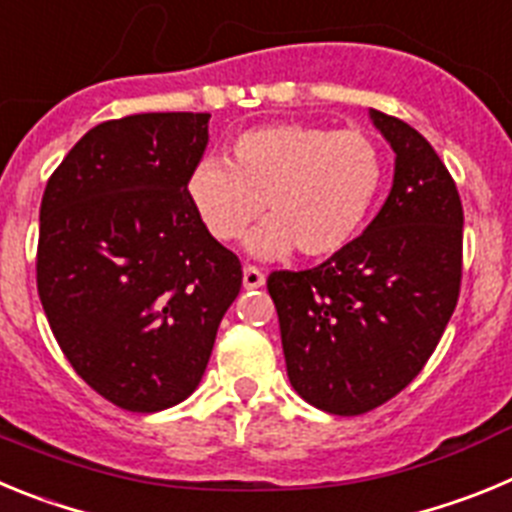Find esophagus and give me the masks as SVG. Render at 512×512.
I'll return each mask as SVG.
<instances>
[{"mask_svg":"<svg viewBox=\"0 0 512 512\" xmlns=\"http://www.w3.org/2000/svg\"><path fill=\"white\" fill-rule=\"evenodd\" d=\"M264 282L266 277L261 274V269H256V266H246V269H243V287L246 289H259L264 287Z\"/></svg>","mask_w":512,"mask_h":512,"instance_id":"obj_1","label":"esophagus"}]
</instances>
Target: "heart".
Returning <instances> with one entry per match:
<instances>
[{
    "label": "heart",
    "instance_id": "1",
    "mask_svg": "<svg viewBox=\"0 0 512 512\" xmlns=\"http://www.w3.org/2000/svg\"><path fill=\"white\" fill-rule=\"evenodd\" d=\"M382 179L384 156L372 135L279 122L238 135L228 164L200 161L187 192L220 243L238 241L266 205L271 217L248 238L253 256L279 259L297 248L323 259L354 241Z\"/></svg>",
    "mask_w": 512,
    "mask_h": 512
}]
</instances>
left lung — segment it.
<instances>
[{
    "label": "left lung",
    "mask_w": 512,
    "mask_h": 512,
    "mask_svg": "<svg viewBox=\"0 0 512 512\" xmlns=\"http://www.w3.org/2000/svg\"><path fill=\"white\" fill-rule=\"evenodd\" d=\"M395 179L369 228L315 269L271 271L287 377L333 415L402 392L431 359L461 287L464 210L449 169L408 122L372 110Z\"/></svg>",
    "instance_id": "left-lung-1"
}]
</instances>
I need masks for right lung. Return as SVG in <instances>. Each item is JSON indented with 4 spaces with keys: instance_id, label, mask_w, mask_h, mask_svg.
I'll return each instance as SVG.
<instances>
[{
    "instance_id": "right-lung-1",
    "label": "right lung",
    "mask_w": 512,
    "mask_h": 512,
    "mask_svg": "<svg viewBox=\"0 0 512 512\" xmlns=\"http://www.w3.org/2000/svg\"><path fill=\"white\" fill-rule=\"evenodd\" d=\"M207 112H146L89 130L45 184L38 295L63 356L130 413L187 400L243 269L189 202Z\"/></svg>"
}]
</instances>
